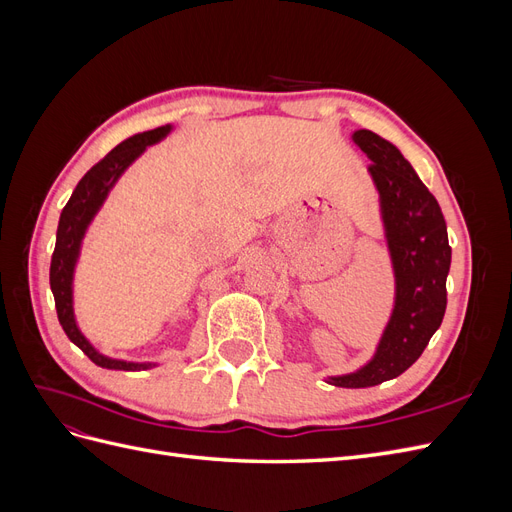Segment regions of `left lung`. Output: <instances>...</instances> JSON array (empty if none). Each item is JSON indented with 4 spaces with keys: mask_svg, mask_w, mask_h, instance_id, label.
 I'll return each instance as SVG.
<instances>
[{
    "mask_svg": "<svg viewBox=\"0 0 512 512\" xmlns=\"http://www.w3.org/2000/svg\"><path fill=\"white\" fill-rule=\"evenodd\" d=\"M352 141L374 162L367 170L380 196L384 237L395 273V305L371 361L327 382L365 389L404 374L440 329L451 247L438 200L401 151L371 130H356Z\"/></svg>",
    "mask_w": 512,
    "mask_h": 512,
    "instance_id": "1",
    "label": "left lung"
}]
</instances>
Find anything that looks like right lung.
<instances>
[{"mask_svg":"<svg viewBox=\"0 0 512 512\" xmlns=\"http://www.w3.org/2000/svg\"><path fill=\"white\" fill-rule=\"evenodd\" d=\"M173 130V126H162L156 130H147L141 134H134L126 141L119 143L111 153H106L94 168L87 170L85 177L76 185L72 192L68 205L59 215L57 226V241L55 252L51 258V290L55 297V309L61 329L66 331L68 339L79 346L91 361L104 369H119V371H141L156 367V363H132V361H119L104 356L91 346L89 339L81 333L79 324L74 318V297H72V280H74V267L81 254V243L85 232L96 218V213L104 205L108 192L113 190V185L141 153L149 147L160 143L162 138Z\"/></svg>","mask_w":512,"mask_h":512,"instance_id":"right-lung-1","label":"right lung"}]
</instances>
